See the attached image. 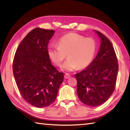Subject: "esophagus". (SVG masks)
<instances>
[{
	"label": "esophagus",
	"mask_w": 130,
	"mask_h": 130,
	"mask_svg": "<svg viewBox=\"0 0 130 130\" xmlns=\"http://www.w3.org/2000/svg\"><path fill=\"white\" fill-rule=\"evenodd\" d=\"M70 75L69 74H66L65 75H64V78L65 79H69L70 78Z\"/></svg>",
	"instance_id": "1"
}]
</instances>
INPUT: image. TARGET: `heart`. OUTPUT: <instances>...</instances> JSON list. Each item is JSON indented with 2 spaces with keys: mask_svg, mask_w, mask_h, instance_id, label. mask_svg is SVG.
<instances>
[{
  "mask_svg": "<svg viewBox=\"0 0 130 130\" xmlns=\"http://www.w3.org/2000/svg\"><path fill=\"white\" fill-rule=\"evenodd\" d=\"M57 45L49 47L48 56L54 64L60 66L67 55L68 59L61 67L62 70L67 71L87 68L92 62L96 50L94 41L76 33H70L61 37Z\"/></svg>",
  "mask_w": 130,
  "mask_h": 130,
  "instance_id": "1",
  "label": "heart"
}]
</instances>
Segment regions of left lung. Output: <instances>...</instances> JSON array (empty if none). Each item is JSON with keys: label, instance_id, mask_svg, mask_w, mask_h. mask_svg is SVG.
<instances>
[{"label": "left lung", "instance_id": "8db88e82", "mask_svg": "<svg viewBox=\"0 0 130 130\" xmlns=\"http://www.w3.org/2000/svg\"><path fill=\"white\" fill-rule=\"evenodd\" d=\"M94 32L101 41L98 54L84 70L75 74L78 97L90 107L100 106L111 96L115 89L118 70L111 41L101 32Z\"/></svg>", "mask_w": 130, "mask_h": 130}]
</instances>
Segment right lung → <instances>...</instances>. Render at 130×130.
<instances>
[{"mask_svg":"<svg viewBox=\"0 0 130 130\" xmlns=\"http://www.w3.org/2000/svg\"><path fill=\"white\" fill-rule=\"evenodd\" d=\"M54 30L36 28L19 44L14 57L13 72L21 95L37 108L47 107L55 101L63 80L51 64L47 45Z\"/></svg>","mask_w":130,"mask_h":130,"instance_id":"right-lung-1","label":"right lung"}]
</instances>
